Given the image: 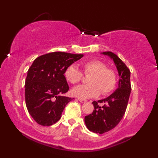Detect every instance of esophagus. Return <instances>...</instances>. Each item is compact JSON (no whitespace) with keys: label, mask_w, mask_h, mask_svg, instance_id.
I'll use <instances>...</instances> for the list:
<instances>
[{"label":"esophagus","mask_w":158,"mask_h":158,"mask_svg":"<svg viewBox=\"0 0 158 158\" xmlns=\"http://www.w3.org/2000/svg\"><path fill=\"white\" fill-rule=\"evenodd\" d=\"M78 100H79V101L80 102H86V100H85V99L78 98Z\"/></svg>","instance_id":"34e87169"}]
</instances>
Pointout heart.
I'll return each mask as SVG.
<instances>
[{"label": "heart", "mask_w": 158, "mask_h": 158, "mask_svg": "<svg viewBox=\"0 0 158 158\" xmlns=\"http://www.w3.org/2000/svg\"><path fill=\"white\" fill-rule=\"evenodd\" d=\"M80 66L84 74L89 75V84L80 85L72 90L73 96L79 98H89L110 94L114 89L117 81L115 70L107 67L106 64L98 60H89L81 62ZM64 77L69 83L77 84L82 79V73L74 65L67 67L64 71Z\"/></svg>", "instance_id": "obj_1"}]
</instances>
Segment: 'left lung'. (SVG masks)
Segmentation results:
<instances>
[{
  "label": "left lung",
  "mask_w": 158,
  "mask_h": 158,
  "mask_svg": "<svg viewBox=\"0 0 158 158\" xmlns=\"http://www.w3.org/2000/svg\"><path fill=\"white\" fill-rule=\"evenodd\" d=\"M113 60L119 75L118 89L106 98L92 102L94 110L85 117L87 128L96 134L109 131L121 121L127 110L131 94L130 70L119 57L110 51L102 52ZM102 103L103 105H101Z\"/></svg>",
  "instance_id": "left-lung-1"
}]
</instances>
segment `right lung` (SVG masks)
<instances>
[{"label":"right lung","instance_id":"obj_1","mask_svg":"<svg viewBox=\"0 0 158 158\" xmlns=\"http://www.w3.org/2000/svg\"><path fill=\"white\" fill-rule=\"evenodd\" d=\"M84 55L50 52L34 60L25 81V102L37 123L51 126L60 119L64 107L72 98L64 96L69 90L64 71Z\"/></svg>","mask_w":158,"mask_h":158}]
</instances>
